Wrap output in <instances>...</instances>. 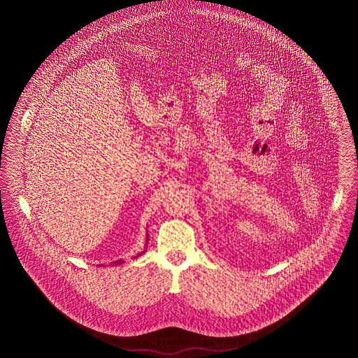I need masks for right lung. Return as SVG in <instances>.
Returning a JSON list of instances; mask_svg holds the SVG:
<instances>
[{
	"label": "right lung",
	"mask_w": 358,
	"mask_h": 358,
	"mask_svg": "<svg viewBox=\"0 0 358 358\" xmlns=\"http://www.w3.org/2000/svg\"><path fill=\"white\" fill-rule=\"evenodd\" d=\"M148 240H149V238H148ZM122 262H123V260H118V262H117L115 264H118V263H120V264H122Z\"/></svg>",
	"instance_id": "1"
}]
</instances>
